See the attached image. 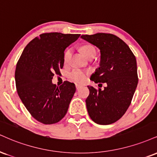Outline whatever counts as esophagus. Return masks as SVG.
<instances>
[{"label":"esophagus","instance_id":"esophagus-1","mask_svg":"<svg viewBox=\"0 0 157 157\" xmlns=\"http://www.w3.org/2000/svg\"><path fill=\"white\" fill-rule=\"evenodd\" d=\"M75 86H76L77 89H79V88H80L82 86V85H80V84H76V85H75Z\"/></svg>","mask_w":157,"mask_h":157}]
</instances>
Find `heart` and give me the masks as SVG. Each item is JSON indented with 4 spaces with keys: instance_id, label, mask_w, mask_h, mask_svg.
<instances>
[{
    "instance_id": "heart-1",
    "label": "heart",
    "mask_w": 157,
    "mask_h": 157,
    "mask_svg": "<svg viewBox=\"0 0 157 157\" xmlns=\"http://www.w3.org/2000/svg\"><path fill=\"white\" fill-rule=\"evenodd\" d=\"M81 52H82V53L86 57H87L89 55L96 52V49L92 45H85V46L82 47V48H81ZM71 52H72L71 49H68L65 52L63 56V60L65 63H68L69 62V60L71 58ZM88 75V73L87 71L80 70V69H74L73 71H71L69 73V77L70 78V80L75 81L76 82H83L86 80Z\"/></svg>"
}]
</instances>
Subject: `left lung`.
Wrapping results in <instances>:
<instances>
[{"label": "left lung", "mask_w": 157, "mask_h": 157, "mask_svg": "<svg viewBox=\"0 0 157 157\" xmlns=\"http://www.w3.org/2000/svg\"><path fill=\"white\" fill-rule=\"evenodd\" d=\"M81 39L100 51L99 67L90 80L106 82L105 89L88 86L87 110L98 124L107 125L119 120L127 110L138 83L136 58L127 44L110 33L82 35Z\"/></svg>", "instance_id": "1"}]
</instances>
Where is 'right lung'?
<instances>
[{
  "mask_svg": "<svg viewBox=\"0 0 157 157\" xmlns=\"http://www.w3.org/2000/svg\"><path fill=\"white\" fill-rule=\"evenodd\" d=\"M80 36L43 33L28 43L18 60L15 70L17 94L28 112L42 124H56L67 114L76 87L65 81L58 88L52 80L63 67L66 48Z\"/></svg>",
  "mask_w": 157,
  "mask_h": 157,
  "instance_id": "obj_1",
  "label": "right lung"
}]
</instances>
